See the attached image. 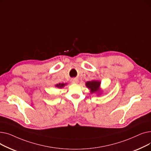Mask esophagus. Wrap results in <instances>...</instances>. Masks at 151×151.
Wrapping results in <instances>:
<instances>
[{
  "label": "esophagus",
  "instance_id": "obj_1",
  "mask_svg": "<svg viewBox=\"0 0 151 151\" xmlns=\"http://www.w3.org/2000/svg\"><path fill=\"white\" fill-rule=\"evenodd\" d=\"M71 83H73V84H76L78 83V80H77V79H73L72 80H71Z\"/></svg>",
  "mask_w": 151,
  "mask_h": 151
}]
</instances>
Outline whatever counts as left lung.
<instances>
[{"instance_id": "left-lung-1", "label": "left lung", "mask_w": 151, "mask_h": 151, "mask_svg": "<svg viewBox=\"0 0 151 151\" xmlns=\"http://www.w3.org/2000/svg\"><path fill=\"white\" fill-rule=\"evenodd\" d=\"M101 83L98 81L93 80L91 81H88L86 83L87 88L90 89L91 93H98L100 92V86Z\"/></svg>"}]
</instances>
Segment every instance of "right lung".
Returning <instances> with one entry per match:
<instances>
[{"label":"right lung","mask_w":151,"mask_h":151,"mask_svg":"<svg viewBox=\"0 0 151 151\" xmlns=\"http://www.w3.org/2000/svg\"><path fill=\"white\" fill-rule=\"evenodd\" d=\"M65 84H64V83H61V84L59 83V84H56L55 86L57 87V88H62L63 86H65Z\"/></svg>","instance_id":"right-lung-1"}]
</instances>
